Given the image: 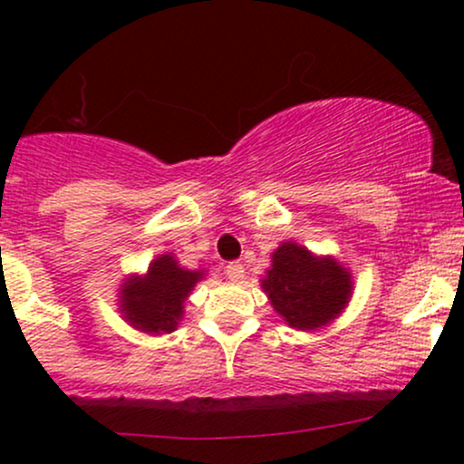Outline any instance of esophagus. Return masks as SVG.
Masks as SVG:
<instances>
[{"mask_svg": "<svg viewBox=\"0 0 464 464\" xmlns=\"http://www.w3.org/2000/svg\"><path fill=\"white\" fill-rule=\"evenodd\" d=\"M225 275H227L228 281H239L244 276V266L239 262H231L225 268Z\"/></svg>", "mask_w": 464, "mask_h": 464, "instance_id": "esophagus-1", "label": "esophagus"}]
</instances>
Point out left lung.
I'll use <instances>...</instances> for the list:
<instances>
[{
    "instance_id": "left-lung-1",
    "label": "left lung",
    "mask_w": 464,
    "mask_h": 464,
    "mask_svg": "<svg viewBox=\"0 0 464 464\" xmlns=\"http://www.w3.org/2000/svg\"><path fill=\"white\" fill-rule=\"evenodd\" d=\"M262 287L285 324L312 332L347 307L353 281L334 257H316L296 242H284L273 253Z\"/></svg>"
}]
</instances>
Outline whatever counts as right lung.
<instances>
[{
  "mask_svg": "<svg viewBox=\"0 0 464 464\" xmlns=\"http://www.w3.org/2000/svg\"><path fill=\"white\" fill-rule=\"evenodd\" d=\"M200 270L180 268L172 255H161L148 266V273L132 275L120 287V307L132 327L146 334H169L183 318V305Z\"/></svg>",
  "mask_w": 464,
  "mask_h": 464,
  "instance_id": "obj_1",
  "label": "right lung"
}]
</instances>
